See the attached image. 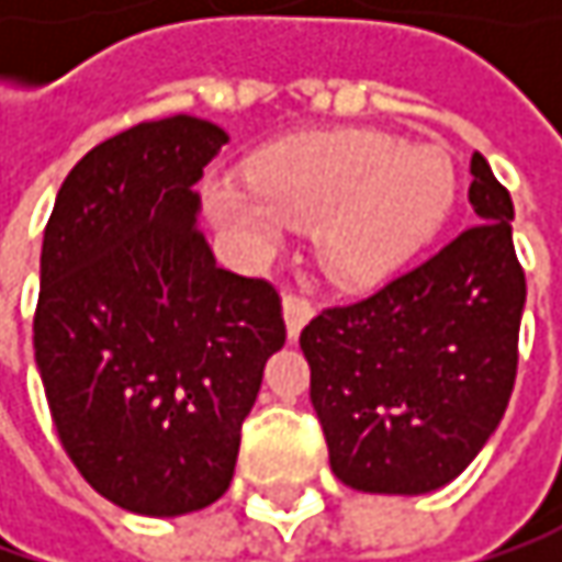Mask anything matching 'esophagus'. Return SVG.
Here are the masks:
<instances>
[{"instance_id": "34e87169", "label": "esophagus", "mask_w": 562, "mask_h": 562, "mask_svg": "<svg viewBox=\"0 0 562 562\" xmlns=\"http://www.w3.org/2000/svg\"><path fill=\"white\" fill-rule=\"evenodd\" d=\"M281 306H284L288 335H291V340H296V337H300V331H303V325H306V322L313 318V303H310L306 296H296V293H284Z\"/></svg>"}]
</instances>
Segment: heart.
Returning a JSON list of instances; mask_svg holds the SVG:
<instances>
[{"instance_id": "obj_1", "label": "heart", "mask_w": 562, "mask_h": 562, "mask_svg": "<svg viewBox=\"0 0 562 562\" xmlns=\"http://www.w3.org/2000/svg\"><path fill=\"white\" fill-rule=\"evenodd\" d=\"M457 175L431 143L335 131L262 149L247 175H212L205 212L240 249L271 252L291 225H313L325 274L366 288L400 269L438 231Z\"/></svg>"}]
</instances>
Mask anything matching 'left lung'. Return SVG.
Masks as SVG:
<instances>
[{"label":"left lung","instance_id":"left-lung-1","mask_svg":"<svg viewBox=\"0 0 562 562\" xmlns=\"http://www.w3.org/2000/svg\"><path fill=\"white\" fill-rule=\"evenodd\" d=\"M469 171L479 225L300 335L331 472L366 494L413 497L453 482L513 394L526 306L513 200L482 153Z\"/></svg>","mask_w":562,"mask_h":562}]
</instances>
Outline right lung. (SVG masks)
<instances>
[{"instance_id": "obj_1", "label": "right lung", "mask_w": 562, "mask_h": 562, "mask_svg": "<svg viewBox=\"0 0 562 562\" xmlns=\"http://www.w3.org/2000/svg\"><path fill=\"white\" fill-rule=\"evenodd\" d=\"M225 143L193 115L121 131L71 168L43 234L33 350L55 431L93 491L140 516L225 494L288 337L274 288L218 269L196 227L193 184Z\"/></svg>"}]
</instances>
